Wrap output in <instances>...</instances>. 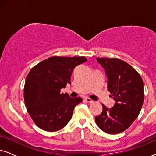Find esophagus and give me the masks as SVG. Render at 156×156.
Listing matches in <instances>:
<instances>
[{
    "label": "esophagus",
    "instance_id": "obj_1",
    "mask_svg": "<svg viewBox=\"0 0 156 156\" xmlns=\"http://www.w3.org/2000/svg\"><path fill=\"white\" fill-rule=\"evenodd\" d=\"M85 101H86L87 102V103H93V102H94V101H93V100H91V99H89V98H85Z\"/></svg>",
    "mask_w": 156,
    "mask_h": 156
}]
</instances>
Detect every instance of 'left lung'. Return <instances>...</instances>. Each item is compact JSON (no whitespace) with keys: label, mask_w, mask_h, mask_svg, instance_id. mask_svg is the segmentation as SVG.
<instances>
[{"label":"left lung","mask_w":156,"mask_h":156,"mask_svg":"<svg viewBox=\"0 0 156 156\" xmlns=\"http://www.w3.org/2000/svg\"><path fill=\"white\" fill-rule=\"evenodd\" d=\"M97 60L105 70L108 91L115 101L103 110L95 121L100 129L109 134L126 130L136 120L144 101V82L138 72L126 62L116 58H100Z\"/></svg>","instance_id":"obj_1"}]
</instances>
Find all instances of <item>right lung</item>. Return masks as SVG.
Masks as SVG:
<instances>
[{
  "label": "right lung",
  "mask_w": 156,
  "mask_h": 156,
  "mask_svg": "<svg viewBox=\"0 0 156 156\" xmlns=\"http://www.w3.org/2000/svg\"><path fill=\"white\" fill-rule=\"evenodd\" d=\"M84 57H52L31 69L25 80L24 100L27 112L38 127L47 131H57L72 118L81 97L72 98L62 94V88L71 84L72 72L87 62Z\"/></svg>",
  "instance_id": "add662e5"
}]
</instances>
